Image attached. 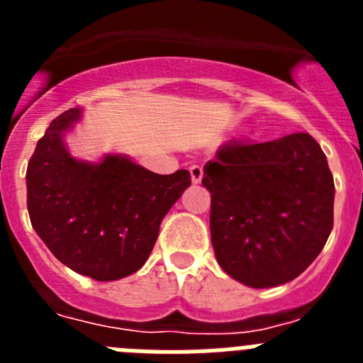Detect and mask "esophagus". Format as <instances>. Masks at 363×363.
<instances>
[{"instance_id":"obj_1","label":"esophagus","mask_w":363,"mask_h":363,"mask_svg":"<svg viewBox=\"0 0 363 363\" xmlns=\"http://www.w3.org/2000/svg\"><path fill=\"white\" fill-rule=\"evenodd\" d=\"M189 172H191L192 184H200L201 178H203V169L200 165H191L189 167Z\"/></svg>"}]
</instances>
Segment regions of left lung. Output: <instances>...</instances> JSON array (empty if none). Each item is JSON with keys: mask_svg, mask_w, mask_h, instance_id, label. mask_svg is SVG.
<instances>
[{"mask_svg": "<svg viewBox=\"0 0 363 363\" xmlns=\"http://www.w3.org/2000/svg\"><path fill=\"white\" fill-rule=\"evenodd\" d=\"M201 184L211 192L218 264L247 287L300 277L331 234L335 182L322 147L307 133L225 143L203 167Z\"/></svg>", "mask_w": 363, "mask_h": 363, "instance_id": "left-lung-1", "label": "left lung"}]
</instances>
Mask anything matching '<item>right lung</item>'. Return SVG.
Masks as SVG:
<instances>
[{
	"instance_id": "1",
	"label": "right lung",
	"mask_w": 363,
	"mask_h": 363,
	"mask_svg": "<svg viewBox=\"0 0 363 363\" xmlns=\"http://www.w3.org/2000/svg\"><path fill=\"white\" fill-rule=\"evenodd\" d=\"M82 116L83 108H69L38 142L27 167L28 216L63 265L98 281L120 280L145 264L191 174H156L125 154L74 158L65 134Z\"/></svg>"
}]
</instances>
